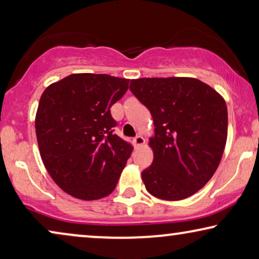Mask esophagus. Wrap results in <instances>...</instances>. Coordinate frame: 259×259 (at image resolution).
I'll return each mask as SVG.
<instances>
[{
  "mask_svg": "<svg viewBox=\"0 0 259 259\" xmlns=\"http://www.w3.org/2000/svg\"><path fill=\"white\" fill-rule=\"evenodd\" d=\"M133 141H134V145H136L137 147H140V146H143V145H144L145 139H144V138L141 137V136H137V137L133 139Z\"/></svg>",
  "mask_w": 259,
  "mask_h": 259,
  "instance_id": "obj_1",
  "label": "esophagus"
}]
</instances>
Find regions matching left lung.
<instances>
[{
    "instance_id": "obj_1",
    "label": "left lung",
    "mask_w": 259,
    "mask_h": 259,
    "mask_svg": "<svg viewBox=\"0 0 259 259\" xmlns=\"http://www.w3.org/2000/svg\"><path fill=\"white\" fill-rule=\"evenodd\" d=\"M130 90L151 112L153 162L141 173L146 190L182 200L214 175L228 137V108L208 84L192 77H144Z\"/></svg>"
}]
</instances>
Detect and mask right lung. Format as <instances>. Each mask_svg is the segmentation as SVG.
<instances>
[{
	"instance_id": "1",
	"label": "right lung",
	"mask_w": 259,
	"mask_h": 259,
	"mask_svg": "<svg viewBox=\"0 0 259 259\" xmlns=\"http://www.w3.org/2000/svg\"><path fill=\"white\" fill-rule=\"evenodd\" d=\"M130 80L72 74L46 88L35 119L42 161L70 196L100 199L114 191L132 146L114 134L113 104Z\"/></svg>"
}]
</instances>
